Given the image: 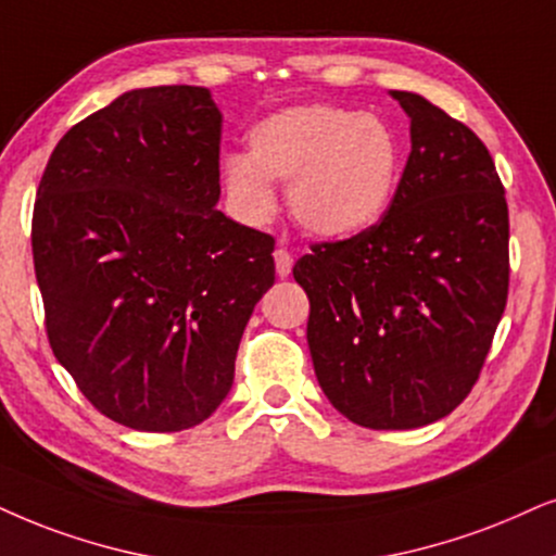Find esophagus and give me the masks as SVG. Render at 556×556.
<instances>
[{"label":"esophagus","mask_w":556,"mask_h":556,"mask_svg":"<svg viewBox=\"0 0 556 556\" xmlns=\"http://www.w3.org/2000/svg\"><path fill=\"white\" fill-rule=\"evenodd\" d=\"M274 264H277V274L279 277H290V271H292V264H294V258H292V254L287 249H277L274 251Z\"/></svg>","instance_id":"esophagus-1"}]
</instances>
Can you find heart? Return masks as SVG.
I'll return each instance as SVG.
<instances>
[{"mask_svg":"<svg viewBox=\"0 0 556 556\" xmlns=\"http://www.w3.org/2000/svg\"><path fill=\"white\" fill-rule=\"evenodd\" d=\"M397 179L400 146L390 125L336 104L274 112L249 132V156L223 159V185L243 220H269L277 181L290 187L294 220L326 238L375 226L388 213Z\"/></svg>","mask_w":556,"mask_h":556,"instance_id":"1","label":"heart"}]
</instances>
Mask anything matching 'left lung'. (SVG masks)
Segmentation results:
<instances>
[{
	"label": "left lung",
	"mask_w": 556,
	"mask_h": 556,
	"mask_svg": "<svg viewBox=\"0 0 556 556\" xmlns=\"http://www.w3.org/2000/svg\"><path fill=\"white\" fill-rule=\"evenodd\" d=\"M410 156L388 213L294 264L307 346L336 410L405 431L472 392L508 302V202L493 156L465 123L413 91Z\"/></svg>",
	"instance_id": "1"
}]
</instances>
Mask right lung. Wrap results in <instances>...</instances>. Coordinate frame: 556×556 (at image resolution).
<instances>
[{"instance_id": "right-lung-1", "label": "right lung", "mask_w": 556, "mask_h": 556, "mask_svg": "<svg viewBox=\"0 0 556 556\" xmlns=\"http://www.w3.org/2000/svg\"><path fill=\"white\" fill-rule=\"evenodd\" d=\"M223 115L205 87L132 89L55 146L33 210L51 349L102 416L185 431L233 384L274 238L217 210Z\"/></svg>"}]
</instances>
